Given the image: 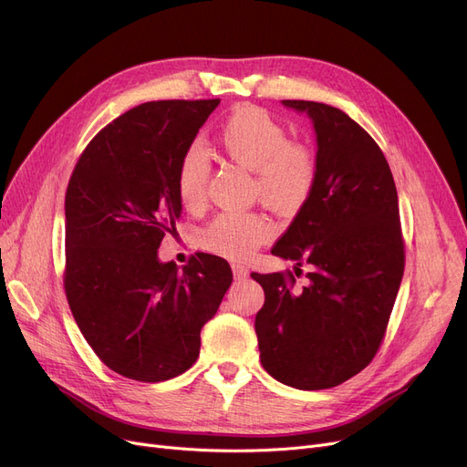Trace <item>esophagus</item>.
Listing matches in <instances>:
<instances>
[{
	"instance_id": "esophagus-1",
	"label": "esophagus",
	"mask_w": 467,
	"mask_h": 467,
	"mask_svg": "<svg viewBox=\"0 0 467 467\" xmlns=\"http://www.w3.org/2000/svg\"><path fill=\"white\" fill-rule=\"evenodd\" d=\"M233 275H234V280H246L250 276V271L244 265L240 263H233Z\"/></svg>"
}]
</instances>
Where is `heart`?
Returning a JSON list of instances; mask_svg holds the SVG:
<instances>
[{
    "instance_id": "obj_1",
    "label": "heart",
    "mask_w": 467,
    "mask_h": 467,
    "mask_svg": "<svg viewBox=\"0 0 467 467\" xmlns=\"http://www.w3.org/2000/svg\"><path fill=\"white\" fill-rule=\"evenodd\" d=\"M215 143L240 168L255 171L261 199L276 210H297L308 199L316 180V162L308 147L287 141L282 125L266 111L240 106L221 122ZM210 164L201 147H189L176 171V192L183 208L204 201ZM275 236V225L259 213H223L202 231V246L231 259L250 257Z\"/></svg>"
}]
</instances>
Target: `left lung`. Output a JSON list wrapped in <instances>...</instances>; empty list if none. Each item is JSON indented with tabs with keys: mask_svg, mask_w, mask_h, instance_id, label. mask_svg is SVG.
I'll list each match as a JSON object with an SVG mask.
<instances>
[{
	"mask_svg": "<svg viewBox=\"0 0 467 467\" xmlns=\"http://www.w3.org/2000/svg\"><path fill=\"white\" fill-rule=\"evenodd\" d=\"M282 106L312 122L316 180L271 254L310 273L303 291H291L282 273H252L265 291L255 333L268 375L324 389L365 369L380 347L405 266L398 191L380 147L345 111Z\"/></svg>",
	"mask_w": 467,
	"mask_h": 467,
	"instance_id": "left-lung-1",
	"label": "left lung"
}]
</instances>
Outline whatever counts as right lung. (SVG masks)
Wrapping results in <instances>:
<instances>
[{"label": "right lung", "mask_w": 467, "mask_h": 467, "mask_svg": "<svg viewBox=\"0 0 467 467\" xmlns=\"http://www.w3.org/2000/svg\"><path fill=\"white\" fill-rule=\"evenodd\" d=\"M219 100L132 108L98 132L66 191V297L83 337L111 371L141 382L185 373L201 329L233 282L225 259L162 263L176 231L180 159Z\"/></svg>", "instance_id": "obj_1"}]
</instances>
